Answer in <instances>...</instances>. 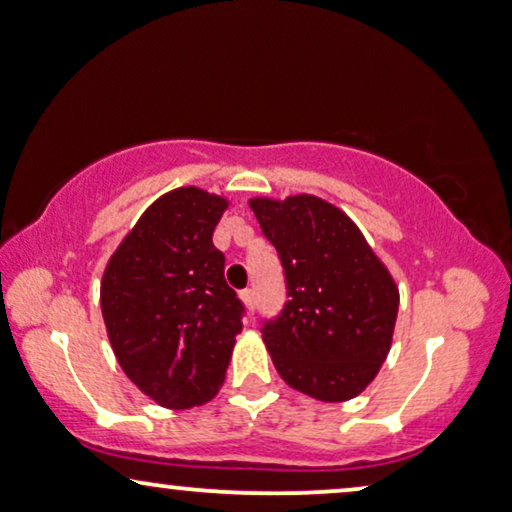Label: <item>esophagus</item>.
Returning <instances> with one entry per match:
<instances>
[{"label":"esophagus","mask_w":512,"mask_h":512,"mask_svg":"<svg viewBox=\"0 0 512 512\" xmlns=\"http://www.w3.org/2000/svg\"><path fill=\"white\" fill-rule=\"evenodd\" d=\"M242 301L249 308V313H254V310H256V291L254 289L242 291Z\"/></svg>","instance_id":"1"}]
</instances>
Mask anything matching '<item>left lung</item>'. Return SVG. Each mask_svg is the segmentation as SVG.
Returning <instances> with one entry per match:
<instances>
[{
  "mask_svg": "<svg viewBox=\"0 0 512 512\" xmlns=\"http://www.w3.org/2000/svg\"><path fill=\"white\" fill-rule=\"evenodd\" d=\"M280 254L287 296L263 343L287 386L320 402L353 400L393 345L400 291L348 214L315 195L254 197Z\"/></svg>",
  "mask_w": 512,
  "mask_h": 512,
  "instance_id": "obj_1",
  "label": "left lung"
}]
</instances>
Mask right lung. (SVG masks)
I'll return each mask as SVG.
<instances>
[{
	"instance_id": "right-lung-1",
	"label": "right lung",
	"mask_w": 512,
	"mask_h": 512,
	"mask_svg": "<svg viewBox=\"0 0 512 512\" xmlns=\"http://www.w3.org/2000/svg\"><path fill=\"white\" fill-rule=\"evenodd\" d=\"M228 199L188 185L145 209L110 256L101 310L119 367L167 409L209 402L242 331L244 305L211 237Z\"/></svg>"
}]
</instances>
